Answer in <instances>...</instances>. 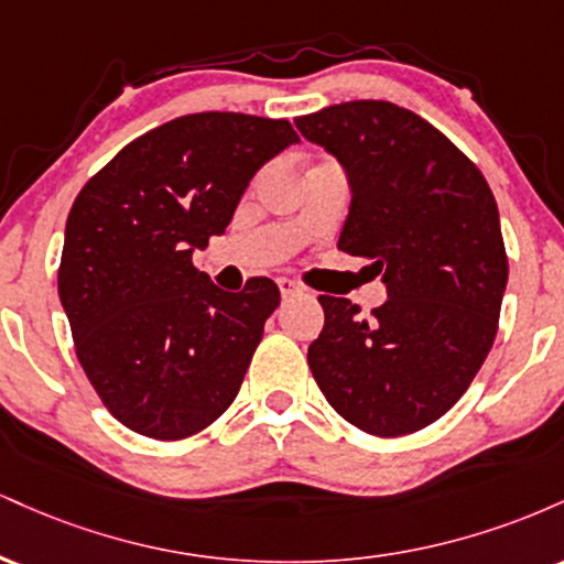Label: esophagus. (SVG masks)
Returning <instances> with one entry per match:
<instances>
[{
	"label": "esophagus",
	"instance_id": "1",
	"mask_svg": "<svg viewBox=\"0 0 564 564\" xmlns=\"http://www.w3.org/2000/svg\"><path fill=\"white\" fill-rule=\"evenodd\" d=\"M278 289H281V296H283V300H289V296L302 294V286H300V283L289 281V278H278Z\"/></svg>",
	"mask_w": 564,
	"mask_h": 564
}]
</instances>
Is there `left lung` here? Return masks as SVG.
<instances>
[{"label":"left lung","instance_id":"1","mask_svg":"<svg viewBox=\"0 0 564 564\" xmlns=\"http://www.w3.org/2000/svg\"><path fill=\"white\" fill-rule=\"evenodd\" d=\"M294 124L345 166L339 249L373 260L387 286L371 315L318 296L310 371L349 424L411 435L456 405L494 347L509 278L496 198L440 129L394 102H339Z\"/></svg>","mask_w":564,"mask_h":564}]
</instances>
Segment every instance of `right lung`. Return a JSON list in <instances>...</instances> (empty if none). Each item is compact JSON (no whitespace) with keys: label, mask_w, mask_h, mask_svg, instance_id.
Here are the masks:
<instances>
[{"label":"right lung","mask_w":564,"mask_h":564,"mask_svg":"<svg viewBox=\"0 0 564 564\" xmlns=\"http://www.w3.org/2000/svg\"><path fill=\"white\" fill-rule=\"evenodd\" d=\"M291 142L286 119L180 116L121 148L70 206L57 294L76 358L138 435H196L241 390L281 291L262 275L217 289L193 251L223 236L249 180Z\"/></svg>","instance_id":"1"}]
</instances>
